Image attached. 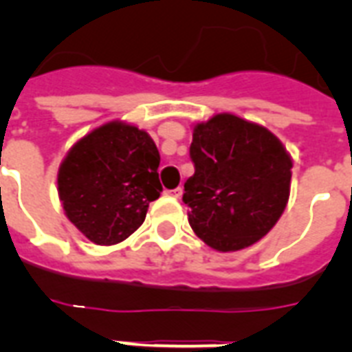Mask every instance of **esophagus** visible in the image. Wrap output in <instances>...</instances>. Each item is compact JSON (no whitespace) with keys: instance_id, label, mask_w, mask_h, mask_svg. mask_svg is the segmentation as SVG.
<instances>
[{"instance_id":"esophagus-1","label":"esophagus","mask_w":352,"mask_h":352,"mask_svg":"<svg viewBox=\"0 0 352 352\" xmlns=\"http://www.w3.org/2000/svg\"><path fill=\"white\" fill-rule=\"evenodd\" d=\"M168 193H170L171 197H177V199H179V197H181V195H182V188L179 186V188H175V190H171V192H168Z\"/></svg>"}]
</instances>
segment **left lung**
I'll return each mask as SVG.
<instances>
[{
	"label": "left lung",
	"instance_id": "left-lung-1",
	"mask_svg": "<svg viewBox=\"0 0 352 352\" xmlns=\"http://www.w3.org/2000/svg\"><path fill=\"white\" fill-rule=\"evenodd\" d=\"M190 155L195 173L182 201L199 239L237 252L272 230L289 203L292 157L270 129L217 113L193 124Z\"/></svg>",
	"mask_w": 352,
	"mask_h": 352
}]
</instances>
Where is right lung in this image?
Masks as SVG:
<instances>
[{
  "mask_svg": "<svg viewBox=\"0 0 352 352\" xmlns=\"http://www.w3.org/2000/svg\"><path fill=\"white\" fill-rule=\"evenodd\" d=\"M160 155L148 131L111 120L71 146L58 168V197L76 230L91 243L127 239L159 199Z\"/></svg>",
  "mask_w": 352,
  "mask_h": 352,
  "instance_id": "1",
  "label": "right lung"
}]
</instances>
